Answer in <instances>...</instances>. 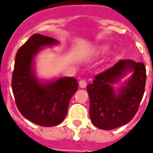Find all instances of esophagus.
Masks as SVG:
<instances>
[{"label":"esophagus","mask_w":153,"mask_h":153,"mask_svg":"<svg viewBox=\"0 0 153 153\" xmlns=\"http://www.w3.org/2000/svg\"><path fill=\"white\" fill-rule=\"evenodd\" d=\"M79 86L80 88H85L86 86H87V82H86V81H84V80H81L79 82Z\"/></svg>","instance_id":"obj_1"}]
</instances>
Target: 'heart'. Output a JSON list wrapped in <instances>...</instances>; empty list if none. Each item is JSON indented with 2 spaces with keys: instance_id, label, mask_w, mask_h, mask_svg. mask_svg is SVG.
Segmentation results:
<instances>
[{
  "instance_id": "obj_1",
  "label": "heart",
  "mask_w": 153,
  "mask_h": 153,
  "mask_svg": "<svg viewBox=\"0 0 153 153\" xmlns=\"http://www.w3.org/2000/svg\"><path fill=\"white\" fill-rule=\"evenodd\" d=\"M107 50H108V48H107V47H104V48H100L99 51H98V53H105Z\"/></svg>"
}]
</instances>
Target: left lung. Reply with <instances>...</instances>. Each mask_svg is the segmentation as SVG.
I'll use <instances>...</instances> for the list:
<instances>
[{
  "label": "left lung",
  "mask_w": 153,
  "mask_h": 153,
  "mask_svg": "<svg viewBox=\"0 0 153 153\" xmlns=\"http://www.w3.org/2000/svg\"><path fill=\"white\" fill-rule=\"evenodd\" d=\"M128 72L132 76L115 94L112 84ZM146 72L145 65L132 59L119 60L94 76L87 86L90 100L89 116L94 126L111 130L132 120L144 95Z\"/></svg>",
  "instance_id": "1"
}]
</instances>
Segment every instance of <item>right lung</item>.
<instances>
[{
    "mask_svg": "<svg viewBox=\"0 0 153 153\" xmlns=\"http://www.w3.org/2000/svg\"><path fill=\"white\" fill-rule=\"evenodd\" d=\"M58 41L40 34L31 36L17 52L12 88L16 105L25 118L43 127L56 126L65 119L70 100L78 88L74 77L40 82L34 70V58L47 46Z\"/></svg>",
    "mask_w": 153,
    "mask_h": 153,
    "instance_id": "1",
    "label": "right lung"
}]
</instances>
